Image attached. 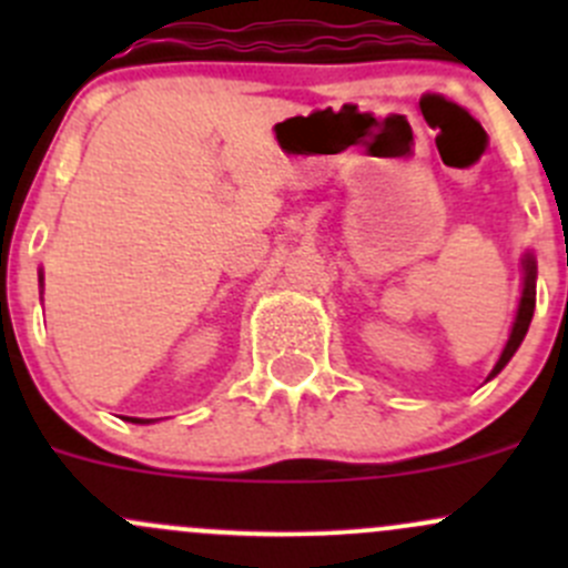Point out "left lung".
I'll use <instances>...</instances> for the list:
<instances>
[{
	"label": "left lung",
	"mask_w": 568,
	"mask_h": 568,
	"mask_svg": "<svg viewBox=\"0 0 568 568\" xmlns=\"http://www.w3.org/2000/svg\"><path fill=\"white\" fill-rule=\"evenodd\" d=\"M532 311H536V257H532V252H525L523 255V296H519L517 316H514L511 332H508V341H506V346H503L500 359H497L495 368H491L489 379H495V376L506 368L508 359L517 354V348L523 346L525 335H528V326L532 321Z\"/></svg>",
	"instance_id": "obj_1"
}]
</instances>
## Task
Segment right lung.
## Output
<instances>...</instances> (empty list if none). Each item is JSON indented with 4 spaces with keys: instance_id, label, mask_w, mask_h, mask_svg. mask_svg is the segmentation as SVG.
<instances>
[{
    "instance_id": "obj_1",
    "label": "right lung",
    "mask_w": 568,
    "mask_h": 568,
    "mask_svg": "<svg viewBox=\"0 0 568 568\" xmlns=\"http://www.w3.org/2000/svg\"><path fill=\"white\" fill-rule=\"evenodd\" d=\"M38 285H40V294H43V268H38ZM131 423H153V420H142V417H129Z\"/></svg>"
}]
</instances>
